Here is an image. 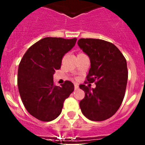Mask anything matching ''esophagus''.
Instances as JSON below:
<instances>
[{
    "label": "esophagus",
    "mask_w": 145,
    "mask_h": 145,
    "mask_svg": "<svg viewBox=\"0 0 145 145\" xmlns=\"http://www.w3.org/2000/svg\"><path fill=\"white\" fill-rule=\"evenodd\" d=\"M74 86H75V90H77V89H78V88H79V86H78V84H75V85H74Z\"/></svg>",
    "instance_id": "34e87169"
}]
</instances>
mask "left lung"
<instances>
[{
    "label": "left lung",
    "instance_id": "left-lung-1",
    "mask_svg": "<svg viewBox=\"0 0 145 145\" xmlns=\"http://www.w3.org/2000/svg\"><path fill=\"white\" fill-rule=\"evenodd\" d=\"M78 45L90 59L87 75L96 88L80 85L85 97L80 102L82 113L93 121L112 117L122 104L128 80L126 60L112 43L100 39L80 38Z\"/></svg>",
    "mask_w": 145,
    "mask_h": 145
}]
</instances>
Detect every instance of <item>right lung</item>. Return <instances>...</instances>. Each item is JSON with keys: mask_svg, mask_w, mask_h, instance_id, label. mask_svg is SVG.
Instances as JSON below:
<instances>
[{"mask_svg": "<svg viewBox=\"0 0 145 145\" xmlns=\"http://www.w3.org/2000/svg\"><path fill=\"white\" fill-rule=\"evenodd\" d=\"M76 40L47 37L29 47L23 56L18 68V88L23 105L35 118L42 121L57 118L65 100L74 91L69 80L61 86H54L53 75Z\"/></svg>", "mask_w": 145, "mask_h": 145, "instance_id": "obj_1", "label": "right lung"}]
</instances>
